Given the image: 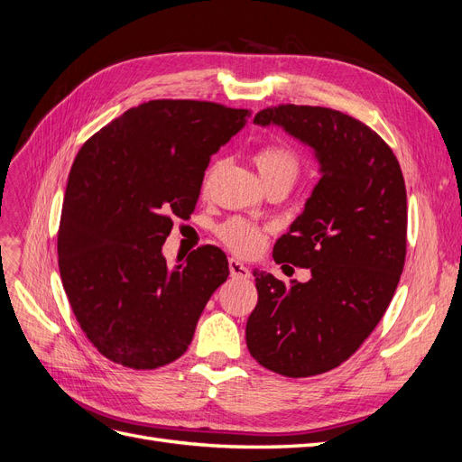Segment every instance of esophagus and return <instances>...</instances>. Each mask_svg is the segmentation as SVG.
<instances>
[{
    "instance_id": "esophagus-1",
    "label": "esophagus",
    "mask_w": 462,
    "mask_h": 462,
    "mask_svg": "<svg viewBox=\"0 0 462 462\" xmlns=\"http://www.w3.org/2000/svg\"><path fill=\"white\" fill-rule=\"evenodd\" d=\"M229 273L233 279H250V269L243 263L238 262L236 258H229Z\"/></svg>"
}]
</instances>
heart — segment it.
I'll return each mask as SVG.
<instances>
[{"instance_id": "heart-1", "label": "heart", "mask_w": 462, "mask_h": 462, "mask_svg": "<svg viewBox=\"0 0 462 462\" xmlns=\"http://www.w3.org/2000/svg\"><path fill=\"white\" fill-rule=\"evenodd\" d=\"M254 162L260 171L262 181L273 178H289L294 181L298 176V158L291 149L282 145H267L254 154ZM267 235V227L246 217H231L217 227L219 241L235 254L241 256H252L256 254Z\"/></svg>"}]
</instances>
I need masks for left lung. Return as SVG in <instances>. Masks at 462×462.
I'll return each instance as SVG.
<instances>
[{"mask_svg": "<svg viewBox=\"0 0 462 462\" xmlns=\"http://www.w3.org/2000/svg\"><path fill=\"white\" fill-rule=\"evenodd\" d=\"M308 145L321 180L273 246L277 263L308 267L284 284L254 269L258 304L246 346L265 369L301 378L338 367L367 340L400 282L407 193L395 154L369 125L325 106L279 105L254 116Z\"/></svg>", "mask_w": 462, "mask_h": 462, "instance_id": "1", "label": "left lung"}]
</instances>
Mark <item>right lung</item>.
<instances>
[{"mask_svg":"<svg viewBox=\"0 0 462 462\" xmlns=\"http://www.w3.org/2000/svg\"><path fill=\"white\" fill-rule=\"evenodd\" d=\"M246 108L156 99L84 143L69 173L57 236L76 321L99 352L149 371L181 357L227 256L200 246L170 267L171 217L193 214L212 154L245 128Z\"/></svg>","mask_w":462,"mask_h":462,"instance_id":"right-lung-1","label":"right lung"}]
</instances>
